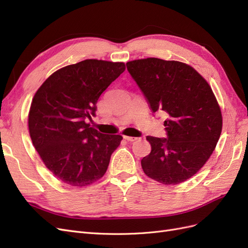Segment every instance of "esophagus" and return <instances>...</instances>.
Masks as SVG:
<instances>
[{
    "label": "esophagus",
    "mask_w": 248,
    "mask_h": 248,
    "mask_svg": "<svg viewBox=\"0 0 248 248\" xmlns=\"http://www.w3.org/2000/svg\"><path fill=\"white\" fill-rule=\"evenodd\" d=\"M124 139H125L126 140H128V141H134V140H138V138H134V137H128V136H124Z\"/></svg>",
    "instance_id": "obj_1"
}]
</instances>
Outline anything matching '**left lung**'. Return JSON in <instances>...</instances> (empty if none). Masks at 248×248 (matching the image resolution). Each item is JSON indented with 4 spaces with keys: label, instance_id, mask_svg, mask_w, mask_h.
<instances>
[{
    "label": "left lung",
    "instance_id": "obj_1",
    "mask_svg": "<svg viewBox=\"0 0 248 248\" xmlns=\"http://www.w3.org/2000/svg\"><path fill=\"white\" fill-rule=\"evenodd\" d=\"M153 112L168 115L167 138L147 137L151 152L141 159L145 174L175 185L191 178L213 153L222 116L211 87L191 66L157 58L126 63Z\"/></svg>",
    "mask_w": 248,
    "mask_h": 248
}]
</instances>
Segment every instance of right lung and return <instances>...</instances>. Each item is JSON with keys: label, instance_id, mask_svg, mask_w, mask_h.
Returning <instances> with one entry per match:
<instances>
[{"label": "right lung", "instance_id": "add662e5", "mask_svg": "<svg viewBox=\"0 0 248 248\" xmlns=\"http://www.w3.org/2000/svg\"><path fill=\"white\" fill-rule=\"evenodd\" d=\"M125 70L122 62L85 60L57 70L37 90L29 111V131L46 167L64 183L82 187L108 170L122 136L90 127L96 103Z\"/></svg>", "mask_w": 248, "mask_h": 248}]
</instances>
